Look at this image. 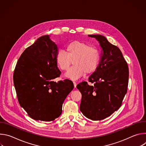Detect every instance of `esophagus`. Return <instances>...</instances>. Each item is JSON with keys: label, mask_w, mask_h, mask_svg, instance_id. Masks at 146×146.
Listing matches in <instances>:
<instances>
[{"label": "esophagus", "mask_w": 146, "mask_h": 146, "mask_svg": "<svg viewBox=\"0 0 146 146\" xmlns=\"http://www.w3.org/2000/svg\"><path fill=\"white\" fill-rule=\"evenodd\" d=\"M73 84H74V88H76V86H77V83H76V82L73 81Z\"/></svg>", "instance_id": "1"}]
</instances>
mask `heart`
<instances>
[{
    "label": "heart",
    "mask_w": 146,
    "mask_h": 146,
    "mask_svg": "<svg viewBox=\"0 0 146 146\" xmlns=\"http://www.w3.org/2000/svg\"><path fill=\"white\" fill-rule=\"evenodd\" d=\"M73 60L74 66L70 68L65 76L72 80H77L84 75L93 73L97 69L100 60L98 49L79 41L69 43L65 51H59L56 56V62L59 68L67 70Z\"/></svg>",
    "instance_id": "b5f03b06"
}]
</instances>
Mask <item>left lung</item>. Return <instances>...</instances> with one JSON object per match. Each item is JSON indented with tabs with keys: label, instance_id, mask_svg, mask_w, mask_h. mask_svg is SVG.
<instances>
[{
	"label": "left lung",
	"instance_id": "left-lung-1",
	"mask_svg": "<svg viewBox=\"0 0 146 146\" xmlns=\"http://www.w3.org/2000/svg\"><path fill=\"white\" fill-rule=\"evenodd\" d=\"M95 38L102 52L100 61L87 82H81L77 88L82 95L80 110L87 118L94 121L105 119L121 106L127 92L129 69L121 50L100 35H88Z\"/></svg>",
	"mask_w": 146,
	"mask_h": 146
}]
</instances>
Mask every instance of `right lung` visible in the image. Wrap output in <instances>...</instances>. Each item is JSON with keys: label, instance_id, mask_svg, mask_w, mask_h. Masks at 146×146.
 <instances>
[{"label": "right lung", "instance_id": "right-lung-1", "mask_svg": "<svg viewBox=\"0 0 146 146\" xmlns=\"http://www.w3.org/2000/svg\"><path fill=\"white\" fill-rule=\"evenodd\" d=\"M58 52L49 35L43 36L25 50L16 64L13 81L18 100L33 119L51 121L59 117L74 88L68 79L54 81L61 73L56 62Z\"/></svg>", "mask_w": 146, "mask_h": 146}]
</instances>
